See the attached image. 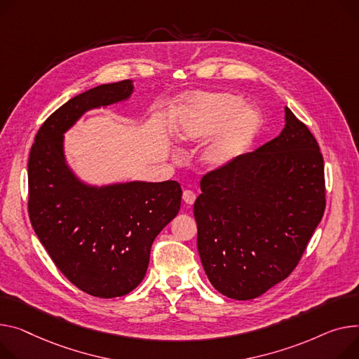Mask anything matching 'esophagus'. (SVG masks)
I'll use <instances>...</instances> for the list:
<instances>
[{
	"label": "esophagus",
	"mask_w": 359,
	"mask_h": 359,
	"mask_svg": "<svg viewBox=\"0 0 359 359\" xmlns=\"http://www.w3.org/2000/svg\"><path fill=\"white\" fill-rule=\"evenodd\" d=\"M183 201L186 205H194L196 201V195L192 192V190H184L183 192Z\"/></svg>",
	"instance_id": "34e87169"
}]
</instances>
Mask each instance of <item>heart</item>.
Returning a JSON list of instances; mask_svg holds the SVG:
<instances>
[{
    "label": "heart",
    "mask_w": 359,
    "mask_h": 359,
    "mask_svg": "<svg viewBox=\"0 0 359 359\" xmlns=\"http://www.w3.org/2000/svg\"><path fill=\"white\" fill-rule=\"evenodd\" d=\"M243 107V98L229 92L190 95L179 112L175 135L180 144L192 146L217 133L202 160L210 170H222L245 153L261 128L259 114Z\"/></svg>",
    "instance_id": "1"
}]
</instances>
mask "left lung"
Listing matches in <instances>:
<instances>
[{
  "label": "left lung",
  "instance_id": "8db88e82",
  "mask_svg": "<svg viewBox=\"0 0 359 359\" xmlns=\"http://www.w3.org/2000/svg\"><path fill=\"white\" fill-rule=\"evenodd\" d=\"M278 137L201 180L198 251L221 294L250 300L294 270L325 212L323 157L285 107Z\"/></svg>",
  "mask_w": 359,
  "mask_h": 359
}]
</instances>
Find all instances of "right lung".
<instances>
[{
  "label": "right lung",
  "mask_w": 359,
  "mask_h": 359,
  "mask_svg": "<svg viewBox=\"0 0 359 359\" xmlns=\"http://www.w3.org/2000/svg\"><path fill=\"white\" fill-rule=\"evenodd\" d=\"M130 79L69 100L40 127L29 158V215L56 267L82 292L102 299L133 292L146 276L154 238L180 209L175 180L89 184L69 165L65 133L95 108L127 101Z\"/></svg>",
  "instance_id": "right-lung-1"
}]
</instances>
